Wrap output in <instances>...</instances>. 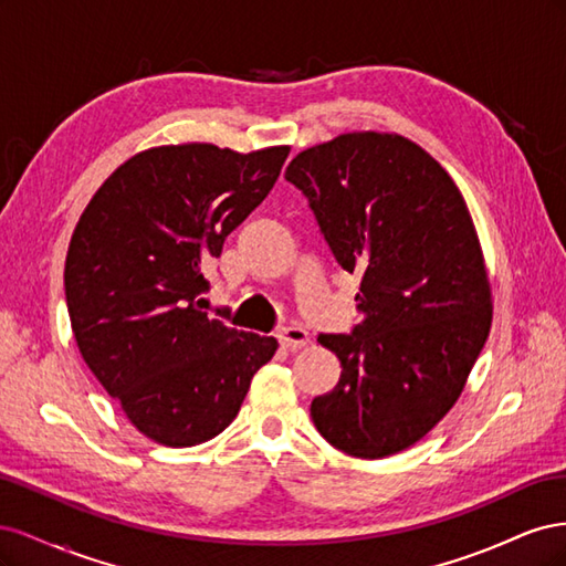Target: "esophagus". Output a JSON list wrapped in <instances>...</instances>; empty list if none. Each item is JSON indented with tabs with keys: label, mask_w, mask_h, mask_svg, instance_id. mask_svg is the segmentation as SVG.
<instances>
[{
	"label": "esophagus",
	"mask_w": 566,
	"mask_h": 566,
	"mask_svg": "<svg viewBox=\"0 0 566 566\" xmlns=\"http://www.w3.org/2000/svg\"><path fill=\"white\" fill-rule=\"evenodd\" d=\"M279 342L285 349H302L306 347V342H310V333H306L302 325H287V328L279 333Z\"/></svg>",
	"instance_id": "34e87169"
}]
</instances>
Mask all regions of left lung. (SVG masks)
<instances>
[{
    "mask_svg": "<svg viewBox=\"0 0 566 566\" xmlns=\"http://www.w3.org/2000/svg\"><path fill=\"white\" fill-rule=\"evenodd\" d=\"M285 179L310 198L337 264L361 279V323L352 335H318L342 373L312 401V420L347 455L399 453L453 408L491 331L468 202L430 153L389 132L306 148Z\"/></svg>",
    "mask_w": 566,
    "mask_h": 566,
    "instance_id": "obj_1",
    "label": "left lung"
}]
</instances>
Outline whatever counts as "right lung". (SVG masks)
I'll list each match as a JSON object with an SVG mask.
<instances>
[{"instance_id": "add662e5", "label": "right lung", "mask_w": 566, "mask_h": 566, "mask_svg": "<svg viewBox=\"0 0 566 566\" xmlns=\"http://www.w3.org/2000/svg\"><path fill=\"white\" fill-rule=\"evenodd\" d=\"M290 146H153L98 186L65 256L84 364L144 437L186 449L224 432L279 342L205 314L202 262L276 184Z\"/></svg>"}]
</instances>
